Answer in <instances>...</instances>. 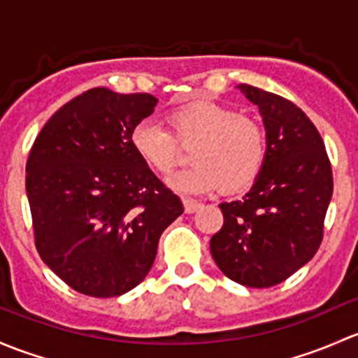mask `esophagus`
Listing matches in <instances>:
<instances>
[{
  "instance_id": "obj_1",
  "label": "esophagus",
  "mask_w": 358,
  "mask_h": 358,
  "mask_svg": "<svg viewBox=\"0 0 358 358\" xmlns=\"http://www.w3.org/2000/svg\"><path fill=\"white\" fill-rule=\"evenodd\" d=\"M182 203H184V210H186V213L196 212V210L201 206L200 201L191 200V198H182Z\"/></svg>"
}]
</instances>
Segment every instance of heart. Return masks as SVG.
<instances>
[{"label": "heart", "instance_id": "1", "mask_svg": "<svg viewBox=\"0 0 358 358\" xmlns=\"http://www.w3.org/2000/svg\"><path fill=\"white\" fill-rule=\"evenodd\" d=\"M172 132L152 120L132 129L131 145L136 155L160 176L178 165L180 145H193L189 169L169 179L180 193H238L259 178L267 153L262 125L234 108L213 101H193L167 115ZM175 136H172L171 134Z\"/></svg>", "mask_w": 358, "mask_h": 358}]
</instances>
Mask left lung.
<instances>
[{
    "label": "left lung",
    "instance_id": "8db88e82",
    "mask_svg": "<svg viewBox=\"0 0 358 358\" xmlns=\"http://www.w3.org/2000/svg\"><path fill=\"white\" fill-rule=\"evenodd\" d=\"M267 132L264 167L243 200L220 203L224 226L210 239L220 271L248 288L286 281L319 250L333 196V171L312 120L289 99L239 84Z\"/></svg>",
    "mask_w": 358,
    "mask_h": 358
}]
</instances>
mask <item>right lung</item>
Masks as SVG:
<instances>
[{
    "mask_svg": "<svg viewBox=\"0 0 358 358\" xmlns=\"http://www.w3.org/2000/svg\"><path fill=\"white\" fill-rule=\"evenodd\" d=\"M157 103L148 93L93 87L53 113L29 153L36 248L62 281L87 296L136 288L162 233L184 212L131 145L132 129Z\"/></svg>",
    "mask_w": 358,
    "mask_h": 358,
    "instance_id": "add662e5",
    "label": "right lung"
}]
</instances>
